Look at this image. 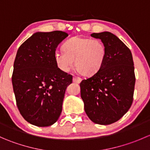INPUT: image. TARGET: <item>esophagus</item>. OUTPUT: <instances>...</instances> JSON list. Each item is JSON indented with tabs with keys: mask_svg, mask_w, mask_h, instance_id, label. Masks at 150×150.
Returning <instances> with one entry per match:
<instances>
[{
	"mask_svg": "<svg viewBox=\"0 0 150 150\" xmlns=\"http://www.w3.org/2000/svg\"><path fill=\"white\" fill-rule=\"evenodd\" d=\"M81 78H79V77H76V76H73V78H72V81L74 83H80L81 82Z\"/></svg>",
	"mask_w": 150,
	"mask_h": 150,
	"instance_id": "obj_1",
	"label": "esophagus"
}]
</instances>
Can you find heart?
<instances>
[{
	"label": "heart",
	"instance_id": "b5f03b06",
	"mask_svg": "<svg viewBox=\"0 0 150 150\" xmlns=\"http://www.w3.org/2000/svg\"><path fill=\"white\" fill-rule=\"evenodd\" d=\"M63 51H56L54 54L59 69L69 72L75 63L78 72L86 75H93L99 70L107 53L105 45L99 39L78 36L64 42Z\"/></svg>",
	"mask_w": 150,
	"mask_h": 150
}]
</instances>
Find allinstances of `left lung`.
I'll return each instance as SVG.
<instances>
[{"instance_id":"obj_1","label":"left lung","mask_w":150,"mask_h":150,"mask_svg":"<svg viewBox=\"0 0 150 150\" xmlns=\"http://www.w3.org/2000/svg\"><path fill=\"white\" fill-rule=\"evenodd\" d=\"M91 36L103 42L107 53L99 70L81 81V96L89 119L109 125L120 120L132 104L136 81L134 61L129 48L112 33L102 32Z\"/></svg>"}]
</instances>
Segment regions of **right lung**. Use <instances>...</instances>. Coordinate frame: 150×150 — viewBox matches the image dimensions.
Here are the masks:
<instances>
[{
	"label": "right lung",
	"mask_w": 150,
	"mask_h": 150,
	"mask_svg": "<svg viewBox=\"0 0 150 150\" xmlns=\"http://www.w3.org/2000/svg\"><path fill=\"white\" fill-rule=\"evenodd\" d=\"M68 36L62 31L37 32L18 49L12 85L20 114L30 124L46 127L57 121L72 76L58 68L54 54Z\"/></svg>",
	"instance_id": "add662e5"
}]
</instances>
